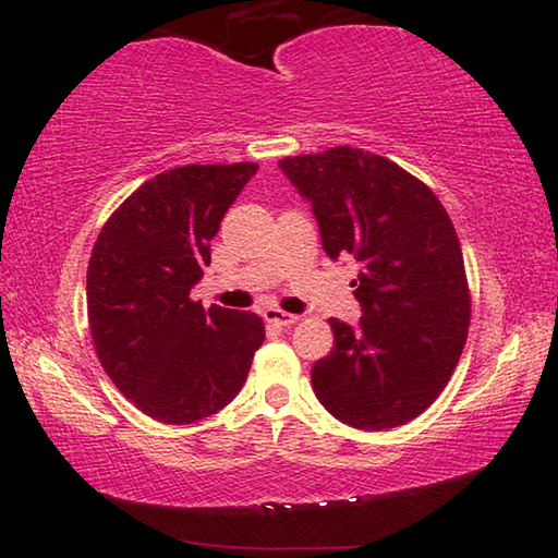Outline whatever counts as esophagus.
I'll return each instance as SVG.
<instances>
[{
	"label": "esophagus",
	"instance_id": "esophagus-1",
	"mask_svg": "<svg viewBox=\"0 0 558 558\" xmlns=\"http://www.w3.org/2000/svg\"><path fill=\"white\" fill-rule=\"evenodd\" d=\"M263 317L268 319V323L278 325V327H288V325H295L300 315H292V313H282V310H276V307H268L266 313H263Z\"/></svg>",
	"mask_w": 558,
	"mask_h": 558
}]
</instances>
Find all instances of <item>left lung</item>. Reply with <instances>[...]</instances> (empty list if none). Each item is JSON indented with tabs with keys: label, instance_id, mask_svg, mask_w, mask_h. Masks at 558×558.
<instances>
[{
	"label": "left lung",
	"instance_id": "obj_1",
	"mask_svg": "<svg viewBox=\"0 0 558 558\" xmlns=\"http://www.w3.org/2000/svg\"><path fill=\"white\" fill-rule=\"evenodd\" d=\"M278 165L313 204L327 256L359 263L362 319H329L335 347L313 366L317 399L359 430L403 426L438 399L465 347L470 290L456 226L421 179L366 149Z\"/></svg>",
	"mask_w": 558,
	"mask_h": 558
}]
</instances>
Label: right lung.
I'll return each mask as SVG.
<instances>
[{
  "instance_id": "right-lung-1",
  "label": "right lung",
  "mask_w": 558,
  "mask_h": 558,
  "mask_svg": "<svg viewBox=\"0 0 558 558\" xmlns=\"http://www.w3.org/2000/svg\"><path fill=\"white\" fill-rule=\"evenodd\" d=\"M258 165H186L135 189L88 263V325L102 369L149 418L182 426L221 411L248 376L266 325L189 292L211 239Z\"/></svg>"
}]
</instances>
